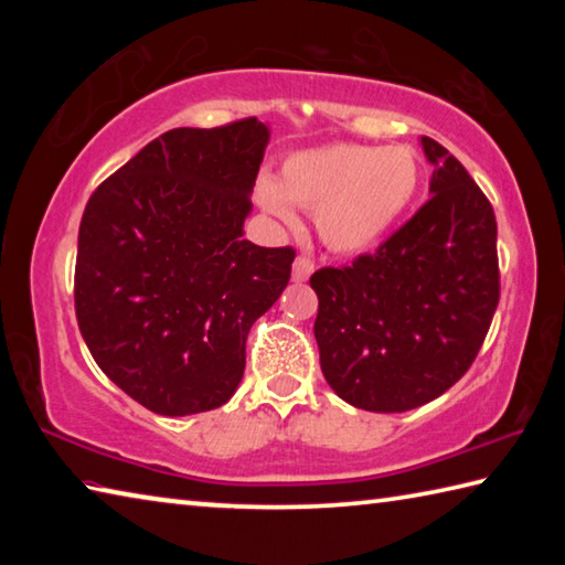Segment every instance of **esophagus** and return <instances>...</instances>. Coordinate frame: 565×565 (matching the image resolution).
<instances>
[{"mask_svg": "<svg viewBox=\"0 0 565 565\" xmlns=\"http://www.w3.org/2000/svg\"><path fill=\"white\" fill-rule=\"evenodd\" d=\"M313 271V262L306 259V256H299V259L294 262V269H291V279L294 281H306Z\"/></svg>", "mask_w": 565, "mask_h": 565, "instance_id": "obj_1", "label": "esophagus"}]
</instances>
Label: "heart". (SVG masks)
Masks as SVG:
<instances>
[{"label":"heart","instance_id":"heart-1","mask_svg":"<svg viewBox=\"0 0 565 565\" xmlns=\"http://www.w3.org/2000/svg\"><path fill=\"white\" fill-rule=\"evenodd\" d=\"M420 167L408 147L327 145L284 159L279 184L262 179L256 199L276 218L291 222L289 201L317 214L331 252L359 254L386 238L414 202Z\"/></svg>","mask_w":565,"mask_h":565}]
</instances>
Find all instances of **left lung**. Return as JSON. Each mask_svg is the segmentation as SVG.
Returning <instances> with one entry per match:
<instances>
[{"instance_id":"left-lung-1","label":"left lung","mask_w":565,"mask_h":565,"mask_svg":"<svg viewBox=\"0 0 565 565\" xmlns=\"http://www.w3.org/2000/svg\"><path fill=\"white\" fill-rule=\"evenodd\" d=\"M431 199L374 254L319 269L313 337L321 371L347 404L401 414L451 388L499 306L493 206L461 161L420 137Z\"/></svg>"}]
</instances>
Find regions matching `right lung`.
I'll return each instance as SVG.
<instances>
[{
	"mask_svg": "<svg viewBox=\"0 0 565 565\" xmlns=\"http://www.w3.org/2000/svg\"><path fill=\"white\" fill-rule=\"evenodd\" d=\"M269 127L256 117L171 129L84 209L74 309L94 361L159 416L234 396L246 337L279 299L294 248L244 238Z\"/></svg>",
	"mask_w": 565,
	"mask_h": 565,
	"instance_id": "1",
	"label": "right lung"
}]
</instances>
